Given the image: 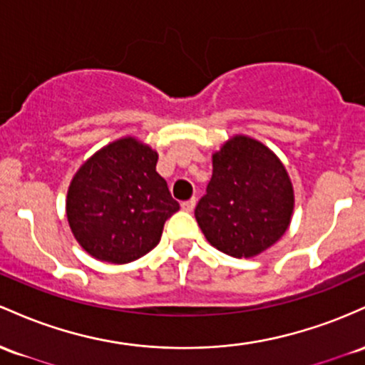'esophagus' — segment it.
I'll use <instances>...</instances> for the list:
<instances>
[{"instance_id": "34e87169", "label": "esophagus", "mask_w": 365, "mask_h": 365, "mask_svg": "<svg viewBox=\"0 0 365 365\" xmlns=\"http://www.w3.org/2000/svg\"><path fill=\"white\" fill-rule=\"evenodd\" d=\"M195 205H196V200L191 198V200H186V202H182L181 203V208H182L184 212H193Z\"/></svg>"}]
</instances>
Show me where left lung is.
<instances>
[{"label": "left lung", "mask_w": 365, "mask_h": 365, "mask_svg": "<svg viewBox=\"0 0 365 365\" xmlns=\"http://www.w3.org/2000/svg\"><path fill=\"white\" fill-rule=\"evenodd\" d=\"M207 195L195 208L208 243L236 259L272 247L292 222L293 186L284 165L257 139L237 134L212 155Z\"/></svg>", "instance_id": "1"}]
</instances>
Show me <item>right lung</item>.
Here are the masks:
<instances>
[{
	"label": "right lung",
	"mask_w": 365,
	"mask_h": 365,
	"mask_svg": "<svg viewBox=\"0 0 365 365\" xmlns=\"http://www.w3.org/2000/svg\"><path fill=\"white\" fill-rule=\"evenodd\" d=\"M157 151L128 136L98 150L76 172L67 220L77 243L94 259L129 264L158 245L179 203L157 172Z\"/></svg>",
	"instance_id": "1"
}]
</instances>
